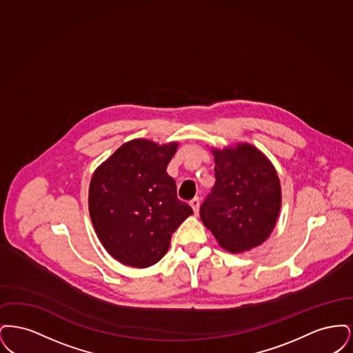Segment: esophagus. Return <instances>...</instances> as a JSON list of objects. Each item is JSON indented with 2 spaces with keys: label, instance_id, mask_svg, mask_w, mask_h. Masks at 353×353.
<instances>
[{
  "label": "esophagus",
  "instance_id": "34e87169",
  "mask_svg": "<svg viewBox=\"0 0 353 353\" xmlns=\"http://www.w3.org/2000/svg\"><path fill=\"white\" fill-rule=\"evenodd\" d=\"M190 206H192V209H193V212H194V216H199V210H200V199H199V197L193 199V200L190 201Z\"/></svg>",
  "mask_w": 353,
  "mask_h": 353
}]
</instances>
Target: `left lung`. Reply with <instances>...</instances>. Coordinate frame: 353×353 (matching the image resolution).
Wrapping results in <instances>:
<instances>
[{"mask_svg":"<svg viewBox=\"0 0 353 353\" xmlns=\"http://www.w3.org/2000/svg\"><path fill=\"white\" fill-rule=\"evenodd\" d=\"M216 184L203 201L200 217L219 246L243 252L262 245L276 223L282 190L272 163L249 143L212 148Z\"/></svg>","mask_w":353,"mask_h":353,"instance_id":"1","label":"left lung"}]
</instances>
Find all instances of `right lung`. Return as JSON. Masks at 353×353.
<instances>
[{
  "label": "right lung",
  "mask_w": 353,
  "mask_h": 353,
  "mask_svg": "<svg viewBox=\"0 0 353 353\" xmlns=\"http://www.w3.org/2000/svg\"><path fill=\"white\" fill-rule=\"evenodd\" d=\"M179 143L134 139L119 147L95 169L88 188V210L95 233L120 263L145 269L168 252L172 234L193 214L177 199L167 167Z\"/></svg>",
  "instance_id": "1"
}]
</instances>
